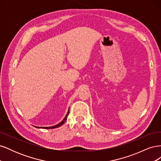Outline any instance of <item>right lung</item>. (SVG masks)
Here are the masks:
<instances>
[{
  "instance_id": "right-lung-1",
  "label": "right lung",
  "mask_w": 161,
  "mask_h": 161,
  "mask_svg": "<svg viewBox=\"0 0 161 161\" xmlns=\"http://www.w3.org/2000/svg\"><path fill=\"white\" fill-rule=\"evenodd\" d=\"M69 111H68V113H67V114H66V117L64 118V119H63L60 123H59L58 124H57V125H54V126H52V127H43V128H46V129H51V128H58V127H60V125H62L63 124H64V122H65V121L67 119V117H68V115H69ZM36 128H39V127H36Z\"/></svg>"
}]
</instances>
